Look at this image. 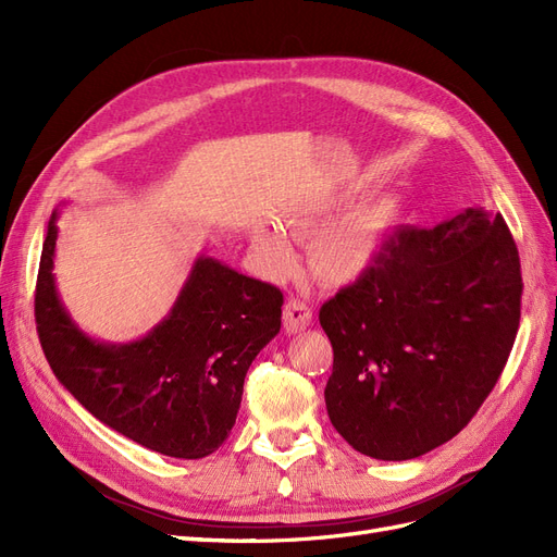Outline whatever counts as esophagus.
I'll return each mask as SVG.
<instances>
[{
    "mask_svg": "<svg viewBox=\"0 0 557 557\" xmlns=\"http://www.w3.org/2000/svg\"><path fill=\"white\" fill-rule=\"evenodd\" d=\"M311 315L313 313H311L307 301L288 299V301H285V307H283V327L288 330L290 334L307 330L311 325Z\"/></svg>",
    "mask_w": 557,
    "mask_h": 557,
    "instance_id": "1",
    "label": "esophagus"
}]
</instances>
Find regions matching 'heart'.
<instances>
[{
	"instance_id": "obj_1",
	"label": "heart",
	"mask_w": 557,
	"mask_h": 557,
	"mask_svg": "<svg viewBox=\"0 0 557 557\" xmlns=\"http://www.w3.org/2000/svg\"><path fill=\"white\" fill-rule=\"evenodd\" d=\"M352 197L356 193L350 190L327 195L281 215V227L293 239L314 237L309 244V262L313 274L330 285L358 283L374 272L404 221V201L393 193L367 199L337 219ZM252 246L272 272L283 274L293 267V246L283 232L267 225L256 227Z\"/></svg>"
}]
</instances>
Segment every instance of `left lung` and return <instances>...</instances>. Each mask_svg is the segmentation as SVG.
<instances>
[{
	"instance_id": "1",
	"label": "left lung",
	"mask_w": 557,
	"mask_h": 557,
	"mask_svg": "<svg viewBox=\"0 0 557 557\" xmlns=\"http://www.w3.org/2000/svg\"><path fill=\"white\" fill-rule=\"evenodd\" d=\"M520 258L499 213L401 227L381 264L320 309L334 350V430L362 455L411 460L458 434L495 387L520 323Z\"/></svg>"
}]
</instances>
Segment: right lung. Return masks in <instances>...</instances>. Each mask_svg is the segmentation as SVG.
Instances as JSON below:
<instances>
[{
	"label": "right lung",
	"mask_w": 557,
	"mask_h": 557,
	"mask_svg": "<svg viewBox=\"0 0 557 557\" xmlns=\"http://www.w3.org/2000/svg\"><path fill=\"white\" fill-rule=\"evenodd\" d=\"M55 242L58 211L35 295L39 342L58 381L97 420L150 450L199 460L221 448L250 362L281 330L283 293L199 256L162 323L129 344L97 342L58 295Z\"/></svg>",
	"instance_id": "1"
}]
</instances>
